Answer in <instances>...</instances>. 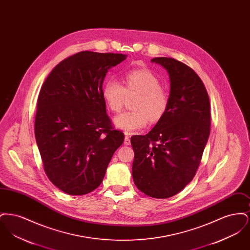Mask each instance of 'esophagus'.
Masks as SVG:
<instances>
[{
	"label": "esophagus",
	"mask_w": 250,
	"mask_h": 250,
	"mask_svg": "<svg viewBox=\"0 0 250 250\" xmlns=\"http://www.w3.org/2000/svg\"><path fill=\"white\" fill-rule=\"evenodd\" d=\"M125 145H129L130 144V138L127 135H125Z\"/></svg>",
	"instance_id": "obj_1"
}]
</instances>
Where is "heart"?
Listing matches in <instances>:
<instances>
[{"label":"heart","instance_id":"b5f03b06","mask_svg":"<svg viewBox=\"0 0 250 250\" xmlns=\"http://www.w3.org/2000/svg\"><path fill=\"white\" fill-rule=\"evenodd\" d=\"M137 95L133 107L114 119V125L125 133H131L146 126L149 120L156 123L162 119L168 109L170 96L161 86L160 80L149 69H135L125 74L124 86L109 81L104 85L103 97L108 107L119 112L125 106L127 95Z\"/></svg>","mask_w":250,"mask_h":250}]
</instances>
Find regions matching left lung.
<instances>
[{"label":"left lung","mask_w":250,"mask_h":250,"mask_svg":"<svg viewBox=\"0 0 250 250\" xmlns=\"http://www.w3.org/2000/svg\"><path fill=\"white\" fill-rule=\"evenodd\" d=\"M169 76L165 116L146 135L131 137L132 176L138 189L155 199L183 190L194 178L210 135V101L197 73L178 60L157 57Z\"/></svg>","instance_id":"8db88e82"}]
</instances>
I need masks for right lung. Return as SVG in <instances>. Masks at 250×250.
<instances>
[{"label":"right lung","instance_id":"right-lung-1","mask_svg":"<svg viewBox=\"0 0 250 250\" xmlns=\"http://www.w3.org/2000/svg\"><path fill=\"white\" fill-rule=\"evenodd\" d=\"M126 55L81 51L48 75L37 98L35 134L44 170L68 195H84L102 183L124 143L106 113L103 82Z\"/></svg>","mask_w":250,"mask_h":250}]
</instances>
